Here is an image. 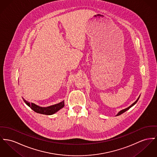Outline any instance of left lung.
Returning a JSON list of instances; mask_svg holds the SVG:
<instances>
[{
	"instance_id": "obj_1",
	"label": "left lung",
	"mask_w": 157,
	"mask_h": 157,
	"mask_svg": "<svg viewBox=\"0 0 157 157\" xmlns=\"http://www.w3.org/2000/svg\"><path fill=\"white\" fill-rule=\"evenodd\" d=\"M139 98H140V96H139V98H137V100H136V101H135V102H134V103H133V104H132L131 105H130V106H128V107H127V108H125V109H122V110H121V111H119V112H118V114H117V115H115V116H118V115H121V114H123V113H124V112H125V111H127V110H128V109H130V108H131V107H132V106H133V105H135L136 104V102H137V101H138V100H139Z\"/></svg>"
}]
</instances>
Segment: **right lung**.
<instances>
[{"instance_id":"obj_1","label":"right lung","mask_w":157,"mask_h":157,"mask_svg":"<svg viewBox=\"0 0 157 157\" xmlns=\"http://www.w3.org/2000/svg\"><path fill=\"white\" fill-rule=\"evenodd\" d=\"M24 102L31 109H32L34 112L44 114V115H52L53 114L57 113L59 110H60L61 108H63L64 106V101L62 102L53 105L46 107H42L39 105H37L34 103H30L29 102L25 100L24 98H22Z\"/></svg>"}]
</instances>
